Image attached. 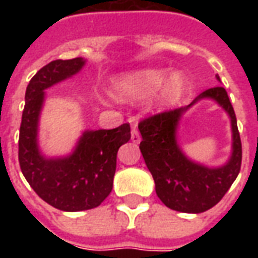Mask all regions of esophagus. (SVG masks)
I'll return each mask as SVG.
<instances>
[{
    "mask_svg": "<svg viewBox=\"0 0 258 258\" xmlns=\"http://www.w3.org/2000/svg\"><path fill=\"white\" fill-rule=\"evenodd\" d=\"M131 141H133L134 144H140L141 142V135L140 133H138V130L135 128V127L131 130Z\"/></svg>",
    "mask_w": 258,
    "mask_h": 258,
    "instance_id": "34e87169",
    "label": "esophagus"
}]
</instances>
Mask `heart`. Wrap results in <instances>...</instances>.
<instances>
[{
  "instance_id": "b5f03b06",
  "label": "heart",
  "mask_w": 258,
  "mask_h": 258,
  "mask_svg": "<svg viewBox=\"0 0 258 258\" xmlns=\"http://www.w3.org/2000/svg\"><path fill=\"white\" fill-rule=\"evenodd\" d=\"M113 94L121 101H138L152 95L157 109L175 106L184 96L186 81L178 72L168 74L163 69H146L120 76L113 81Z\"/></svg>"
}]
</instances>
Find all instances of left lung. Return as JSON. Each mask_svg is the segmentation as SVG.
<instances>
[{
	"instance_id": "8db88e82",
	"label": "left lung",
	"mask_w": 258,
	"mask_h": 258,
	"mask_svg": "<svg viewBox=\"0 0 258 258\" xmlns=\"http://www.w3.org/2000/svg\"><path fill=\"white\" fill-rule=\"evenodd\" d=\"M216 77L221 81L218 76ZM205 99H211L222 107L231 121V155L218 168L195 162L184 155L178 144L176 133L180 118L190 107ZM138 128L142 135L141 153L155 179L156 195L171 210L192 214L209 210L222 199L240 171L242 144L236 116L224 87L206 90L188 106L145 118Z\"/></svg>"
}]
</instances>
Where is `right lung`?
<instances>
[{"mask_svg": "<svg viewBox=\"0 0 258 258\" xmlns=\"http://www.w3.org/2000/svg\"><path fill=\"white\" fill-rule=\"evenodd\" d=\"M84 58L52 60L40 69L26 88L19 134V164L27 182L42 200L62 211L98 207L113 188L118 148L131 138L130 124L113 130H85L66 156L48 157L40 149L38 125L45 90L73 77Z\"/></svg>", "mask_w": 258, "mask_h": 258, "instance_id": "right-lung-1", "label": "right lung"}]
</instances>
